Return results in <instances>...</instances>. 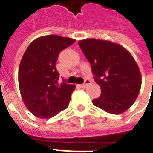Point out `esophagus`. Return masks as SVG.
Segmentation results:
<instances>
[{"mask_svg": "<svg viewBox=\"0 0 153 153\" xmlns=\"http://www.w3.org/2000/svg\"><path fill=\"white\" fill-rule=\"evenodd\" d=\"M91 84V80L89 79H85V82H84V84H82L81 85V87L83 88H85V87H86L88 85H90Z\"/></svg>", "mask_w": 153, "mask_h": 153, "instance_id": "1", "label": "esophagus"}]
</instances>
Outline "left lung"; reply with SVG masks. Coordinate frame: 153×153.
<instances>
[{
    "mask_svg": "<svg viewBox=\"0 0 153 153\" xmlns=\"http://www.w3.org/2000/svg\"><path fill=\"white\" fill-rule=\"evenodd\" d=\"M81 48L91 65L94 79L102 94L92 103L105 112L119 114L134 102L141 86L139 68L123 46L108 40H80Z\"/></svg>",
    "mask_w": 153,
    "mask_h": 153,
    "instance_id": "8db88e82",
    "label": "left lung"
}]
</instances>
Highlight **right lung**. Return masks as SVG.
Here are the masks:
<instances>
[{"mask_svg":"<svg viewBox=\"0 0 153 153\" xmlns=\"http://www.w3.org/2000/svg\"><path fill=\"white\" fill-rule=\"evenodd\" d=\"M75 40L46 35L34 40L19 65L20 92L27 108L36 117L49 119L66 109L75 85L58 83L56 63L59 53Z\"/></svg>","mask_w":153,"mask_h":153,"instance_id":"add662e5","label":"right lung"}]
</instances>
